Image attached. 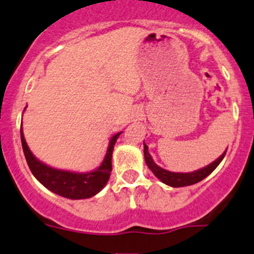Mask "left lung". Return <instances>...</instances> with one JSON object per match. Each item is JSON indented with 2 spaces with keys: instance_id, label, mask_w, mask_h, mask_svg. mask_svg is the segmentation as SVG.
<instances>
[{
  "instance_id": "1",
  "label": "left lung",
  "mask_w": 254,
  "mask_h": 254,
  "mask_svg": "<svg viewBox=\"0 0 254 254\" xmlns=\"http://www.w3.org/2000/svg\"><path fill=\"white\" fill-rule=\"evenodd\" d=\"M227 150H226L220 156L215 162H213L209 165H207L203 169L196 170L193 172H188V174H181V172H171L168 171V170L162 169L160 166H158L156 163L152 159L151 154L148 153V147L147 145L144 142V154H145V162L147 164L148 169L153 172V175L156 176L158 180H160L163 183L168 184V186L172 188H181V187H188L192 186V184L198 183L202 180H204L207 176H209L211 172L214 171L217 168L221 160L225 158V154Z\"/></svg>"
}]
</instances>
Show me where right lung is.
<instances>
[{
    "label": "right lung",
    "mask_w": 254,
    "mask_h": 254,
    "mask_svg": "<svg viewBox=\"0 0 254 254\" xmlns=\"http://www.w3.org/2000/svg\"><path fill=\"white\" fill-rule=\"evenodd\" d=\"M20 132L22 150L32 174L45 188H47L52 192L71 199L89 198L100 192L108 182L110 172H112L113 150H114V145L121 132L115 134L109 140L108 150H107L102 164L96 170L86 172V174H77V172L53 169L46 164L41 163L33 156L29 150L25 136H23L22 127H21Z\"/></svg>",
    "instance_id": "right-lung-1"
}]
</instances>
